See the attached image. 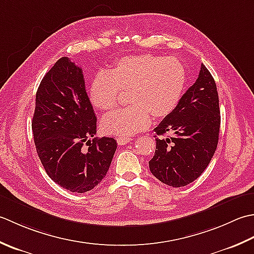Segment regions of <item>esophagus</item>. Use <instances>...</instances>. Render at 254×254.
Here are the masks:
<instances>
[{
    "label": "esophagus",
    "instance_id": "esophagus-1",
    "mask_svg": "<svg viewBox=\"0 0 254 254\" xmlns=\"http://www.w3.org/2000/svg\"><path fill=\"white\" fill-rule=\"evenodd\" d=\"M131 140H132L131 137H118L117 143L121 144V146H124V144H127L129 141H131Z\"/></svg>",
    "mask_w": 254,
    "mask_h": 254
}]
</instances>
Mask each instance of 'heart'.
Instances as JSON below:
<instances>
[{"instance_id":"obj_1","label":"heart","mask_w":254,"mask_h":254,"mask_svg":"<svg viewBox=\"0 0 254 254\" xmlns=\"http://www.w3.org/2000/svg\"><path fill=\"white\" fill-rule=\"evenodd\" d=\"M186 86V70L175 58L153 55L124 57L108 73L100 72L91 82L90 100L98 110L110 111L129 93L131 105L103 117L106 134L129 137L147 129L154 118H164L177 108Z\"/></svg>"}]
</instances>
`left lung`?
<instances>
[{"instance_id":"left-lung-1","label":"left lung","mask_w":254,"mask_h":254,"mask_svg":"<svg viewBox=\"0 0 254 254\" xmlns=\"http://www.w3.org/2000/svg\"><path fill=\"white\" fill-rule=\"evenodd\" d=\"M219 128L217 86L201 64L195 83L184 93L173 113L154 128L157 147L149 161L151 173L172 188L194 182L214 156ZM167 132L171 136L164 137Z\"/></svg>"}]
</instances>
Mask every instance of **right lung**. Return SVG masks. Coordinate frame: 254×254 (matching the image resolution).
Here are the masks:
<instances>
[{
	"mask_svg": "<svg viewBox=\"0 0 254 254\" xmlns=\"http://www.w3.org/2000/svg\"><path fill=\"white\" fill-rule=\"evenodd\" d=\"M32 128L41 164L61 188L85 193L105 178L117 142L110 137L90 139L96 133V117L82 69L68 57L41 80Z\"/></svg>",
	"mask_w": 254,
	"mask_h": 254,
	"instance_id": "1",
	"label": "right lung"
}]
</instances>
